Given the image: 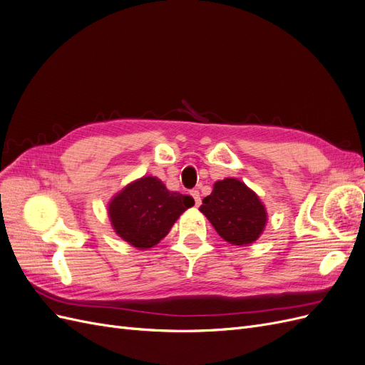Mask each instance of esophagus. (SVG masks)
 <instances>
[{
  "label": "esophagus",
  "instance_id": "esophagus-1",
  "mask_svg": "<svg viewBox=\"0 0 365 365\" xmlns=\"http://www.w3.org/2000/svg\"><path fill=\"white\" fill-rule=\"evenodd\" d=\"M192 197L195 200V205L200 207L201 205V195H200V190H192Z\"/></svg>",
  "mask_w": 365,
  "mask_h": 365
}]
</instances>
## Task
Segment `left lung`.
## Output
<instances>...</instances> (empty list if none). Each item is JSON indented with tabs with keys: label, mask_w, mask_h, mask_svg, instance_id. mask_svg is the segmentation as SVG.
Instances as JSON below:
<instances>
[{
	"label": "left lung",
	"mask_w": 365,
	"mask_h": 365,
	"mask_svg": "<svg viewBox=\"0 0 365 365\" xmlns=\"http://www.w3.org/2000/svg\"><path fill=\"white\" fill-rule=\"evenodd\" d=\"M200 212L220 237L237 247L256 242L268 222L267 207L257 193L237 178L216 181L213 192L202 200Z\"/></svg>",
	"instance_id": "8db88e82"
}]
</instances>
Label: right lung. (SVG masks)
<instances>
[{
    "instance_id": "add662e5",
    "label": "right lung",
    "mask_w": 365,
    "mask_h": 365,
    "mask_svg": "<svg viewBox=\"0 0 365 365\" xmlns=\"http://www.w3.org/2000/svg\"><path fill=\"white\" fill-rule=\"evenodd\" d=\"M193 205L192 196L168 190L157 176H141L111 197L108 216L118 237L137 250H149Z\"/></svg>"
}]
</instances>
